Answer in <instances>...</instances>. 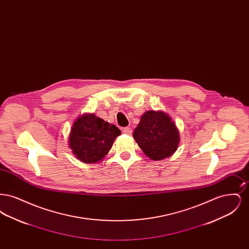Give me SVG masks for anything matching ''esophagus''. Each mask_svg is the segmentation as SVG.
Returning <instances> with one entry per match:
<instances>
[{
    "label": "esophagus",
    "instance_id": "34e87169",
    "mask_svg": "<svg viewBox=\"0 0 249 249\" xmlns=\"http://www.w3.org/2000/svg\"><path fill=\"white\" fill-rule=\"evenodd\" d=\"M123 132L125 134H131V129H130V127H126V128L123 129Z\"/></svg>",
    "mask_w": 249,
    "mask_h": 249
}]
</instances>
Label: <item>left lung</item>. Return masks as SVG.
Here are the masks:
<instances>
[{
  "label": "left lung",
  "mask_w": 249,
  "mask_h": 249,
  "mask_svg": "<svg viewBox=\"0 0 249 249\" xmlns=\"http://www.w3.org/2000/svg\"><path fill=\"white\" fill-rule=\"evenodd\" d=\"M132 135L142 152L152 160L171 157L180 142L176 123L163 111L149 110L143 113Z\"/></svg>",
  "instance_id": "obj_1"
}]
</instances>
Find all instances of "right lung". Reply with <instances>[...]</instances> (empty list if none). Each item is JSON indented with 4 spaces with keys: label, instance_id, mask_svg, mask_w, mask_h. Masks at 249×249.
Instances as JSON below:
<instances>
[{
    "label": "right lung",
    "instance_id": "obj_1",
    "mask_svg": "<svg viewBox=\"0 0 249 249\" xmlns=\"http://www.w3.org/2000/svg\"><path fill=\"white\" fill-rule=\"evenodd\" d=\"M121 134L118 127L85 113L74 120L68 137L69 147L84 163H97L106 158L116 138Z\"/></svg>",
    "mask_w": 249,
    "mask_h": 249
}]
</instances>
